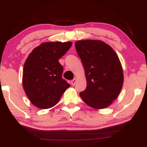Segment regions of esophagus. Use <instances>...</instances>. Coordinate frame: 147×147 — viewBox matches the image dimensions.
I'll return each mask as SVG.
<instances>
[{
    "instance_id": "obj_1",
    "label": "esophagus",
    "mask_w": 147,
    "mask_h": 147,
    "mask_svg": "<svg viewBox=\"0 0 147 147\" xmlns=\"http://www.w3.org/2000/svg\"><path fill=\"white\" fill-rule=\"evenodd\" d=\"M76 82H77V79L75 78V79H73V80L71 81V84H72V86H75V84H76Z\"/></svg>"
}]
</instances>
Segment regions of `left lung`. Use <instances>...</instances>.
<instances>
[{
    "label": "left lung",
    "mask_w": 147,
    "mask_h": 147,
    "mask_svg": "<svg viewBox=\"0 0 147 147\" xmlns=\"http://www.w3.org/2000/svg\"><path fill=\"white\" fill-rule=\"evenodd\" d=\"M75 48L84 65L87 86L79 95L87 105L95 109L108 107L119 95L124 74L117 54L99 40H81Z\"/></svg>",
    "instance_id": "8db88e82"
}]
</instances>
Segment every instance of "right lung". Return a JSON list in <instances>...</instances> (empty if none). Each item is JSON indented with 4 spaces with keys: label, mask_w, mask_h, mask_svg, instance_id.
Segmentation results:
<instances>
[{
    "label": "right lung",
    "mask_w": 147,
    "mask_h": 147,
    "mask_svg": "<svg viewBox=\"0 0 147 147\" xmlns=\"http://www.w3.org/2000/svg\"><path fill=\"white\" fill-rule=\"evenodd\" d=\"M68 42H45L28 57L23 72V86L32 104L38 109L53 107L70 86L62 78L63 66L59 59L72 46Z\"/></svg>",
    "instance_id": "add662e5"
}]
</instances>
